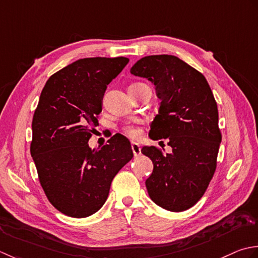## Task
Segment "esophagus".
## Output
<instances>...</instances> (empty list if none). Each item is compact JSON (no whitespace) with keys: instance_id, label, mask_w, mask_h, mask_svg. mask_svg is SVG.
I'll return each instance as SVG.
<instances>
[{"instance_id":"1","label":"esophagus","mask_w":258,"mask_h":258,"mask_svg":"<svg viewBox=\"0 0 258 258\" xmlns=\"http://www.w3.org/2000/svg\"><path fill=\"white\" fill-rule=\"evenodd\" d=\"M131 149H133V152L135 156H139L141 154V148H140L139 144H137V143L131 144Z\"/></svg>"}]
</instances>
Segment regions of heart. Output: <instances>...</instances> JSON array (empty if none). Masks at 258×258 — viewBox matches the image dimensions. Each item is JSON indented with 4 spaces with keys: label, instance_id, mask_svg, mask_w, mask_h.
Wrapping results in <instances>:
<instances>
[{
    "label": "heart",
    "instance_id": "heart-1",
    "mask_svg": "<svg viewBox=\"0 0 258 258\" xmlns=\"http://www.w3.org/2000/svg\"><path fill=\"white\" fill-rule=\"evenodd\" d=\"M135 85H138V83H135ZM123 133L125 136H128L129 138L136 139L139 137L140 130L138 127H136V125H134V124H127L123 127Z\"/></svg>",
    "mask_w": 258,
    "mask_h": 258
}]
</instances>
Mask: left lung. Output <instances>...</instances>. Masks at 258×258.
I'll use <instances>...</instances> for the list:
<instances>
[{"mask_svg":"<svg viewBox=\"0 0 258 258\" xmlns=\"http://www.w3.org/2000/svg\"><path fill=\"white\" fill-rule=\"evenodd\" d=\"M130 72L155 85L161 102L149 137L167 139L172 148L162 154L154 146L143 147L154 164L147 190L158 206L183 212L203 197L216 170L222 141L216 100L206 78L175 55L145 56Z\"/></svg>","mask_w":258,"mask_h":258,"instance_id":"obj_1","label":"left lung"}]
</instances>
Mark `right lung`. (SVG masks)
<instances>
[{"label":"right lung","instance_id":"right-lung-1","mask_svg":"<svg viewBox=\"0 0 258 258\" xmlns=\"http://www.w3.org/2000/svg\"><path fill=\"white\" fill-rule=\"evenodd\" d=\"M128 57H86L52 75L32 120L31 156L49 202L67 216L88 217L106 203L111 181L133 159L129 140L117 134L100 149L96 131L107 86Z\"/></svg>","mask_w":258,"mask_h":258}]
</instances>
